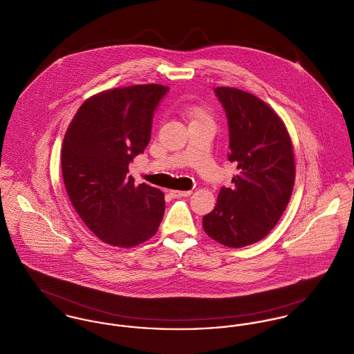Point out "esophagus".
I'll return each instance as SVG.
<instances>
[{
    "mask_svg": "<svg viewBox=\"0 0 354 354\" xmlns=\"http://www.w3.org/2000/svg\"><path fill=\"white\" fill-rule=\"evenodd\" d=\"M191 191H179V190H171L169 191V195L172 198H180V196H189Z\"/></svg>",
    "mask_w": 354,
    "mask_h": 354,
    "instance_id": "esophagus-1",
    "label": "esophagus"
}]
</instances>
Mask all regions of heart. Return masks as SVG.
I'll return each mask as SVG.
<instances>
[{
	"label": "heart",
	"instance_id": "obj_1",
	"mask_svg": "<svg viewBox=\"0 0 354 354\" xmlns=\"http://www.w3.org/2000/svg\"><path fill=\"white\" fill-rule=\"evenodd\" d=\"M189 113L192 114V115H195L196 118H202V117H205V111L202 109H199V108H190V109H189Z\"/></svg>",
	"mask_w": 354,
	"mask_h": 354
}]
</instances>
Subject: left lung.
Here are the masks:
<instances>
[{
  "label": "left lung",
  "instance_id": "8db88e82",
  "mask_svg": "<svg viewBox=\"0 0 354 354\" xmlns=\"http://www.w3.org/2000/svg\"><path fill=\"white\" fill-rule=\"evenodd\" d=\"M229 127V162L239 175L222 187L214 210L202 221L209 237L229 248L263 240L291 198L295 162L291 137L264 101L233 87L214 88Z\"/></svg>",
  "mask_w": 354,
  "mask_h": 354
}]
</instances>
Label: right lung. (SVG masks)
<instances>
[{"instance_id":"right-lung-1","label":"right lung","mask_w":354,"mask_h":354,"mask_svg":"<svg viewBox=\"0 0 354 354\" xmlns=\"http://www.w3.org/2000/svg\"><path fill=\"white\" fill-rule=\"evenodd\" d=\"M169 88L136 84L93 95L70 122L62 147L68 198L104 243L131 248L151 239L163 219L164 194L128 175L151 140L155 110Z\"/></svg>"}]
</instances>
